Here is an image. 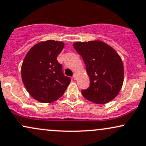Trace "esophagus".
<instances>
[{
    "instance_id": "34e87169",
    "label": "esophagus",
    "mask_w": 146,
    "mask_h": 146,
    "mask_svg": "<svg viewBox=\"0 0 146 146\" xmlns=\"http://www.w3.org/2000/svg\"><path fill=\"white\" fill-rule=\"evenodd\" d=\"M76 78H77V75L75 74V73H74L73 75V78L74 79V80H76Z\"/></svg>"
}]
</instances>
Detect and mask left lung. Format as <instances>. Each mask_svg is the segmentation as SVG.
<instances>
[{
	"mask_svg": "<svg viewBox=\"0 0 146 146\" xmlns=\"http://www.w3.org/2000/svg\"><path fill=\"white\" fill-rule=\"evenodd\" d=\"M75 50L82 56L90 78V86L82 90L84 98L105 104L117 95L124 81V66L117 52L100 41L77 42Z\"/></svg>",
	"mask_w": 146,
	"mask_h": 146,
	"instance_id": "1",
	"label": "left lung"
}]
</instances>
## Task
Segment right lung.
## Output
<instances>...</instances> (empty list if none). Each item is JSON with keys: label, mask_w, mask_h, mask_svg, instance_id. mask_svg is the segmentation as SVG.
Listing matches in <instances>:
<instances>
[{"label": "right lung", "mask_w": 146, "mask_h": 146, "mask_svg": "<svg viewBox=\"0 0 146 146\" xmlns=\"http://www.w3.org/2000/svg\"><path fill=\"white\" fill-rule=\"evenodd\" d=\"M63 47V42L48 40L34 45L25 56L21 71L22 82L36 101L45 103L56 101L71 82L57 60Z\"/></svg>", "instance_id": "right-lung-1"}]
</instances>
